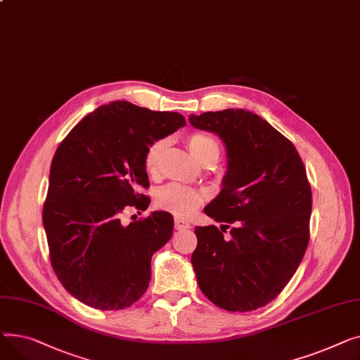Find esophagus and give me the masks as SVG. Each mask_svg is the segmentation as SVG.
<instances>
[{"label":"esophagus","mask_w":360,"mask_h":360,"mask_svg":"<svg viewBox=\"0 0 360 360\" xmlns=\"http://www.w3.org/2000/svg\"><path fill=\"white\" fill-rule=\"evenodd\" d=\"M174 228H176L177 231L187 229V228H190V224L186 222V221H183V219H180V218H176V219H174Z\"/></svg>","instance_id":"34e87169"}]
</instances>
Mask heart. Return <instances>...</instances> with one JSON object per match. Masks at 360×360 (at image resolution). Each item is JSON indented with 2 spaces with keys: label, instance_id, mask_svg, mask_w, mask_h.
<instances>
[{
  "label": "heart",
  "instance_id": "1",
  "mask_svg": "<svg viewBox=\"0 0 360 360\" xmlns=\"http://www.w3.org/2000/svg\"><path fill=\"white\" fill-rule=\"evenodd\" d=\"M167 143V139H158L146 148L143 165L148 174L155 176L160 172V165ZM187 145L200 164L207 160L217 161L221 153V146L218 141L200 132L188 135ZM205 195L196 188L181 184H168L158 190L155 196V203L160 209L167 210V212L176 215L177 218L186 219L196 212V210L205 203Z\"/></svg>",
  "mask_w": 360,
  "mask_h": 360
}]
</instances>
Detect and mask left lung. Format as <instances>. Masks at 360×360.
Returning a JSON list of instances; mask_svg holds the SVG:
<instances>
[{
  "label": "left lung",
  "mask_w": 360,
  "mask_h": 360,
  "mask_svg": "<svg viewBox=\"0 0 360 360\" xmlns=\"http://www.w3.org/2000/svg\"><path fill=\"white\" fill-rule=\"evenodd\" d=\"M188 119L217 134L228 158L221 193L205 207L221 231L215 225L195 229L198 285L219 308L257 309L283 290L308 247L312 195L304 162L288 138L248 110ZM226 229L229 239L223 238Z\"/></svg>",
  "instance_id": "obj_1"
}]
</instances>
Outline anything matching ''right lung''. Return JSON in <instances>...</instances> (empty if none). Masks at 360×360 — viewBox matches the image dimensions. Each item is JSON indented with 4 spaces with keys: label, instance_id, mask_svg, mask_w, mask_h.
Returning <instances> with one entry per match:
<instances>
[{
    "label": "right lung",
    "instance_id": "1",
    "mask_svg": "<svg viewBox=\"0 0 360 360\" xmlns=\"http://www.w3.org/2000/svg\"><path fill=\"white\" fill-rule=\"evenodd\" d=\"M184 124L180 113L117 100L84 117L58 146L41 218L53 271L82 304L123 309L150 285L151 257L172 238L173 215L157 210L129 225L120 217L151 202L139 193L150 187L146 148Z\"/></svg>",
    "mask_w": 360,
    "mask_h": 360
}]
</instances>
